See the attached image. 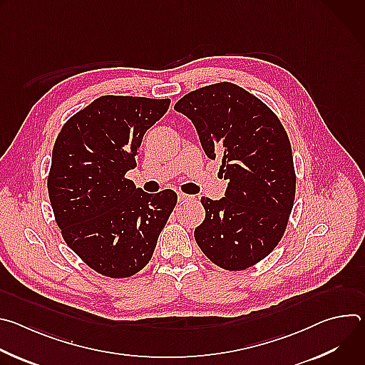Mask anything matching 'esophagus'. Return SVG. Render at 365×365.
I'll use <instances>...</instances> for the list:
<instances>
[{
    "label": "esophagus",
    "instance_id": "34e87169",
    "mask_svg": "<svg viewBox=\"0 0 365 365\" xmlns=\"http://www.w3.org/2000/svg\"><path fill=\"white\" fill-rule=\"evenodd\" d=\"M178 200H179V203H185V202L192 200V196H189V195H186V193H183V192H179V193H178Z\"/></svg>",
    "mask_w": 365,
    "mask_h": 365
}]
</instances>
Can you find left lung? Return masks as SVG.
Returning <instances> with one entry per match:
<instances>
[{
	"label": "left lung",
	"instance_id": "obj_1",
	"mask_svg": "<svg viewBox=\"0 0 365 365\" xmlns=\"http://www.w3.org/2000/svg\"><path fill=\"white\" fill-rule=\"evenodd\" d=\"M175 110L192 120L207 158L221 155L228 180L222 199H200L195 240L214 264L245 270L276 248L289 222L296 173L287 133L263 101L231 82L192 91Z\"/></svg>",
	"mask_w": 365,
	"mask_h": 365
}]
</instances>
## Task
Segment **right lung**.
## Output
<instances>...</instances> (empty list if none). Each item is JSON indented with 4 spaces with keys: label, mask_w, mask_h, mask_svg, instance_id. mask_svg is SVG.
I'll return each mask as SVG.
<instances>
[{
    "label": "right lung",
    "mask_w": 365,
    "mask_h": 365,
    "mask_svg": "<svg viewBox=\"0 0 365 365\" xmlns=\"http://www.w3.org/2000/svg\"><path fill=\"white\" fill-rule=\"evenodd\" d=\"M170 99L103 95L62 127L51 151L48 199L69 248L96 273L124 279L147 266L178 195L143 192L125 178L145 131Z\"/></svg>",
    "instance_id": "add662e5"
}]
</instances>
